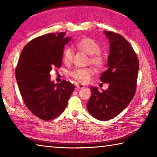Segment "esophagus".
<instances>
[{"label": "esophagus", "mask_w": 157, "mask_h": 157, "mask_svg": "<svg viewBox=\"0 0 157 157\" xmlns=\"http://www.w3.org/2000/svg\"><path fill=\"white\" fill-rule=\"evenodd\" d=\"M85 87L84 85L83 84H77L76 85V89H82Z\"/></svg>", "instance_id": "1"}]
</instances>
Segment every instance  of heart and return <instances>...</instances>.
I'll use <instances>...</instances> for the list:
<instances>
[{
    "mask_svg": "<svg viewBox=\"0 0 157 157\" xmlns=\"http://www.w3.org/2000/svg\"><path fill=\"white\" fill-rule=\"evenodd\" d=\"M77 48L82 52L86 53L90 56V62L95 68L101 69L105 63V57L100 52V47L96 41L90 37L81 39L78 44ZM73 52L71 48H66L63 54V60L66 64H70L72 62ZM94 75V71L92 68L77 69L71 73V76L79 83L86 84L91 80Z\"/></svg>",
    "mask_w": 157,
    "mask_h": 157,
    "instance_id": "b5f03b06",
    "label": "heart"
}]
</instances>
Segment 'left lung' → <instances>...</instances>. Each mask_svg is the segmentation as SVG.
Returning a JSON list of instances; mask_svg holds the SVG:
<instances>
[{
    "instance_id": "8db88e82",
    "label": "left lung",
    "mask_w": 157,
    "mask_h": 157,
    "mask_svg": "<svg viewBox=\"0 0 157 157\" xmlns=\"http://www.w3.org/2000/svg\"><path fill=\"white\" fill-rule=\"evenodd\" d=\"M109 41L107 69L100 75L108 89L100 92L91 87L86 105L89 113L98 120L107 121L118 115L134 98L136 89L139 62L131 45L121 34L104 31Z\"/></svg>"
}]
</instances>
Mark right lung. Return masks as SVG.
I'll use <instances>...</instances> for the list:
<instances>
[{"instance_id": "1", "label": "right lung", "mask_w": 157, "mask_h": 157, "mask_svg": "<svg viewBox=\"0 0 157 157\" xmlns=\"http://www.w3.org/2000/svg\"><path fill=\"white\" fill-rule=\"evenodd\" d=\"M65 33H50L33 39L23 48L16 68V79L23 102L41 120L50 121L65 109L75 89L69 82L50 80L52 68H60L64 46L71 40Z\"/></svg>"}]
</instances>
